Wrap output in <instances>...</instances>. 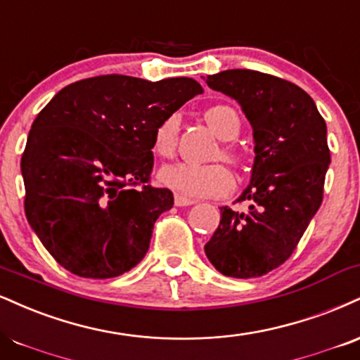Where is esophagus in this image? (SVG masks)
I'll list each match as a JSON object with an SVG mask.
<instances>
[{"label": "esophagus", "instance_id": "34e87169", "mask_svg": "<svg viewBox=\"0 0 360 360\" xmlns=\"http://www.w3.org/2000/svg\"><path fill=\"white\" fill-rule=\"evenodd\" d=\"M196 202V199L181 196V194H174V205L176 206H191Z\"/></svg>", "mask_w": 360, "mask_h": 360}]
</instances>
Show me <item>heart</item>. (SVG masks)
<instances>
[{"label": "heart", "mask_w": 360, "mask_h": 360, "mask_svg": "<svg viewBox=\"0 0 360 360\" xmlns=\"http://www.w3.org/2000/svg\"><path fill=\"white\" fill-rule=\"evenodd\" d=\"M205 117L206 122L219 139L229 141V139H235L240 132V117L231 107L214 105L206 110ZM179 114H169L164 117L161 122L155 125L153 132V153L162 159L172 158L176 154L177 141H179ZM221 155L233 164L241 161V154L229 144L223 147ZM159 181L166 188L191 198L224 196L235 188V177L221 162L167 164L159 171Z\"/></svg>", "instance_id": "heart-1"}]
</instances>
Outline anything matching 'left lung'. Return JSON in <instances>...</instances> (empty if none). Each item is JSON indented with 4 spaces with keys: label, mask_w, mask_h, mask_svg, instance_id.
<instances>
[{
    "label": "left lung",
    "mask_w": 360,
    "mask_h": 360,
    "mask_svg": "<svg viewBox=\"0 0 360 360\" xmlns=\"http://www.w3.org/2000/svg\"><path fill=\"white\" fill-rule=\"evenodd\" d=\"M206 84L238 101L255 139L251 181L238 198L250 210L221 207L206 257L223 275L257 278L292 257L322 205L327 125L310 95L280 77L235 68L207 75Z\"/></svg>",
    "instance_id": "1"
}]
</instances>
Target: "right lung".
<instances>
[{"instance_id": "right-lung-1", "label": "right lung", "mask_w": 360, "mask_h": 360, "mask_svg": "<svg viewBox=\"0 0 360 360\" xmlns=\"http://www.w3.org/2000/svg\"><path fill=\"white\" fill-rule=\"evenodd\" d=\"M202 92L188 77L101 75L60 90L21 155L25 213L49 253L84 278H114L149 250L172 193L149 184L153 132Z\"/></svg>"}]
</instances>
